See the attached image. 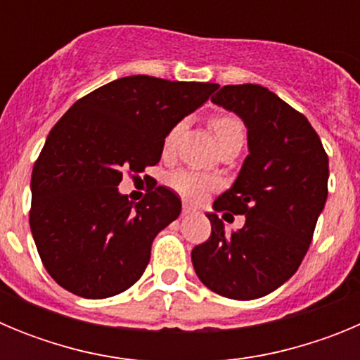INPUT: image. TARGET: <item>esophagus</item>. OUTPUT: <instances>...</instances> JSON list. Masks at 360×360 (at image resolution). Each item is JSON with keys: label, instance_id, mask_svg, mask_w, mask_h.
I'll list each match as a JSON object with an SVG mask.
<instances>
[{"label": "esophagus", "instance_id": "34e87169", "mask_svg": "<svg viewBox=\"0 0 360 360\" xmlns=\"http://www.w3.org/2000/svg\"><path fill=\"white\" fill-rule=\"evenodd\" d=\"M195 211V209L191 207L189 203H184V209H182V216H187V214H191V212Z\"/></svg>", "mask_w": 360, "mask_h": 360}]
</instances>
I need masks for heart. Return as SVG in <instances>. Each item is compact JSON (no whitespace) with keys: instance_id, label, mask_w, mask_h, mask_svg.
Listing matches in <instances>:
<instances>
[{"instance_id":"heart-1","label":"heart","mask_w":360,"mask_h":360,"mask_svg":"<svg viewBox=\"0 0 360 360\" xmlns=\"http://www.w3.org/2000/svg\"><path fill=\"white\" fill-rule=\"evenodd\" d=\"M212 131L216 135V141L224 142L232 136H245V128L240 119H236L234 115H216L211 122ZM184 124H176L173 129H171L164 139V153L169 155L173 153L174 146H176L178 136L182 131ZM167 184L173 191H176L178 195L184 196L186 200L191 202H198L203 196L207 195L209 191H212L216 187V178L211 176L207 173H202V171L195 169H178L174 173H171L167 176Z\"/></svg>"}]
</instances>
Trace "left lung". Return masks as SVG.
Wrapping results in <instances>:
<instances>
[{
	"mask_svg": "<svg viewBox=\"0 0 360 360\" xmlns=\"http://www.w3.org/2000/svg\"><path fill=\"white\" fill-rule=\"evenodd\" d=\"M211 101L247 128L249 155L212 205L245 214V225L227 232L209 212L211 236L191 259L209 290L249 301L281 287L303 262L328 196V155L307 117L269 88L224 86Z\"/></svg>",
	"mask_w": 360,
	"mask_h": 360,
	"instance_id": "left-lung-1",
	"label": "left lung"
}]
</instances>
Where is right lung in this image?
Segmentation results:
<instances>
[{"mask_svg": "<svg viewBox=\"0 0 360 360\" xmlns=\"http://www.w3.org/2000/svg\"><path fill=\"white\" fill-rule=\"evenodd\" d=\"M216 90L212 82L129 75L79 98L59 119L30 182L32 236L57 285L104 299L141 279L153 240L182 202L160 186L133 203L117 186L124 171L158 164L165 135Z\"/></svg>", "mask_w": 360, "mask_h": 360, "instance_id": "1", "label": "right lung"}]
</instances>
